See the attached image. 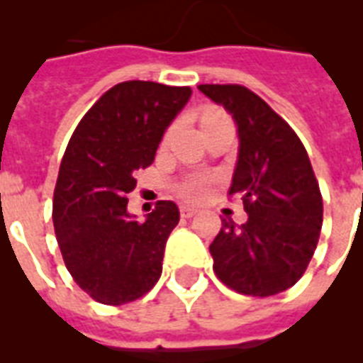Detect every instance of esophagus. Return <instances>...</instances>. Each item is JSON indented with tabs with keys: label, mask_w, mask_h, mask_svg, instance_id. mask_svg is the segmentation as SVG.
I'll list each match as a JSON object with an SVG mask.
<instances>
[{
	"label": "esophagus",
	"mask_w": 363,
	"mask_h": 363,
	"mask_svg": "<svg viewBox=\"0 0 363 363\" xmlns=\"http://www.w3.org/2000/svg\"><path fill=\"white\" fill-rule=\"evenodd\" d=\"M196 213H198V209H196V207H190V205H181V216H182V218H192Z\"/></svg>",
	"instance_id": "esophagus-1"
}]
</instances>
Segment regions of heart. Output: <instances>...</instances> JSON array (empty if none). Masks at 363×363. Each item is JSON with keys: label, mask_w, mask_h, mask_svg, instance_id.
Wrapping results in <instances>:
<instances>
[{"label": "heart", "mask_w": 363, "mask_h": 363, "mask_svg": "<svg viewBox=\"0 0 363 363\" xmlns=\"http://www.w3.org/2000/svg\"><path fill=\"white\" fill-rule=\"evenodd\" d=\"M224 113L218 109H207L201 116V124L209 121H215L218 116H222ZM215 184V177L211 173H205V171H194V173H188V175L181 177L179 181L173 182V192L179 196V198L186 199V201H201L209 196L211 188Z\"/></svg>", "instance_id": "1"}]
</instances>
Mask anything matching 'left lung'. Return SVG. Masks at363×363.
Masks as SVG:
<instances>
[{
    "mask_svg": "<svg viewBox=\"0 0 363 363\" xmlns=\"http://www.w3.org/2000/svg\"><path fill=\"white\" fill-rule=\"evenodd\" d=\"M230 111L239 158L228 196H239L248 220L222 218L211 242L213 269L245 296L284 292L303 277L322 228V194L303 143L258 94L241 84H199Z\"/></svg>",
    "mask_w": 363,
    "mask_h": 363,
    "instance_id": "left-lung-1",
    "label": "left lung"
}]
</instances>
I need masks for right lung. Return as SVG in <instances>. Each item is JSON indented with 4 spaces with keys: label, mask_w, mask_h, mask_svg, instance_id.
Wrapping results in <instances>:
<instances>
[{
    "label": "right lung",
    "mask_w": 363,
    "mask_h": 363,
    "mask_svg": "<svg viewBox=\"0 0 363 363\" xmlns=\"http://www.w3.org/2000/svg\"><path fill=\"white\" fill-rule=\"evenodd\" d=\"M190 96V86L121 82L82 116L65 148L54 188V233L73 281L99 303L135 301L162 275L179 207L158 201L147 220L137 222L128 213V194Z\"/></svg>",
    "instance_id": "right-lung-1"
}]
</instances>
